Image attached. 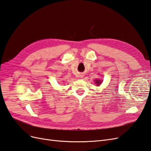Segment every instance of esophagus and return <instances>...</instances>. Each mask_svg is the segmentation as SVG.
I'll return each mask as SVG.
<instances>
[{
	"label": "esophagus",
	"mask_w": 151,
	"mask_h": 151,
	"mask_svg": "<svg viewBox=\"0 0 151 151\" xmlns=\"http://www.w3.org/2000/svg\"><path fill=\"white\" fill-rule=\"evenodd\" d=\"M84 76H83V74H81L80 75V77H83Z\"/></svg>",
	"instance_id": "obj_1"
}]
</instances>
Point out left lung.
Returning a JSON list of instances; mask_svg holds the SVG:
<instances>
[{
    "instance_id": "obj_1",
    "label": "left lung",
    "mask_w": 151,
    "mask_h": 151,
    "mask_svg": "<svg viewBox=\"0 0 151 151\" xmlns=\"http://www.w3.org/2000/svg\"><path fill=\"white\" fill-rule=\"evenodd\" d=\"M94 82H95V84H96V85H97V86H99L100 84H101V83H102V81L99 80V79H96Z\"/></svg>"
}]
</instances>
